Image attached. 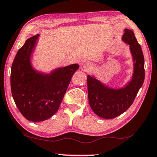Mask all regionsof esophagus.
Listing matches in <instances>:
<instances>
[{"label": "esophagus", "instance_id": "esophagus-1", "mask_svg": "<svg viewBox=\"0 0 157 157\" xmlns=\"http://www.w3.org/2000/svg\"><path fill=\"white\" fill-rule=\"evenodd\" d=\"M82 67H83V69L85 70V71H89V70L92 69V67H93V65H92L90 63H89V62H87V63L84 64Z\"/></svg>", "mask_w": 157, "mask_h": 157}]
</instances>
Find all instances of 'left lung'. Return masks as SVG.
<instances>
[{
	"label": "left lung",
	"mask_w": 157,
	"mask_h": 157,
	"mask_svg": "<svg viewBox=\"0 0 157 157\" xmlns=\"http://www.w3.org/2000/svg\"><path fill=\"white\" fill-rule=\"evenodd\" d=\"M122 40L129 45L133 59L134 71L131 80L121 88L108 87L94 76L87 75L90 106L97 115L113 119L127 111L132 105L144 80V59L142 50L134 32L124 29Z\"/></svg>",
	"instance_id": "1"
}]
</instances>
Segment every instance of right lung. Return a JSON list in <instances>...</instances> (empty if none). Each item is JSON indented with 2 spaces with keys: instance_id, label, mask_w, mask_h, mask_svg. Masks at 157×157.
Instances as JSON below:
<instances>
[{
  "instance_id": "add662e5",
  "label": "right lung",
  "mask_w": 157,
  "mask_h": 157,
  "mask_svg": "<svg viewBox=\"0 0 157 157\" xmlns=\"http://www.w3.org/2000/svg\"><path fill=\"white\" fill-rule=\"evenodd\" d=\"M39 34L25 41L12 64L10 86L13 100L23 116L32 122H42L53 116L78 64L56 68L50 72L37 71L33 67L31 56Z\"/></svg>"
}]
</instances>
